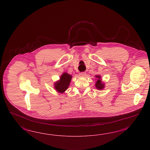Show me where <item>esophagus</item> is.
I'll return each instance as SVG.
<instances>
[{
    "mask_svg": "<svg viewBox=\"0 0 150 150\" xmlns=\"http://www.w3.org/2000/svg\"><path fill=\"white\" fill-rule=\"evenodd\" d=\"M80 75L81 76H84L86 75V73L85 72H81V73H80Z\"/></svg>",
    "mask_w": 150,
    "mask_h": 150,
    "instance_id": "1",
    "label": "esophagus"
}]
</instances>
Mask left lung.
<instances>
[{
  "mask_svg": "<svg viewBox=\"0 0 150 150\" xmlns=\"http://www.w3.org/2000/svg\"><path fill=\"white\" fill-rule=\"evenodd\" d=\"M96 77H97L98 79V80L97 81V82L96 83V87L97 89L98 90H102L104 88V84L103 83H102L101 80H100V76L99 75H96Z\"/></svg>",
  "mask_w": 150,
  "mask_h": 150,
  "instance_id": "left-lung-1",
  "label": "left lung"
}]
</instances>
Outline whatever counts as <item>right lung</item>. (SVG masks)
Here are the masks:
<instances>
[{
	"instance_id": "add662e5",
	"label": "right lung",
	"mask_w": 150,
	"mask_h": 150,
	"mask_svg": "<svg viewBox=\"0 0 150 150\" xmlns=\"http://www.w3.org/2000/svg\"><path fill=\"white\" fill-rule=\"evenodd\" d=\"M71 77V75H69L68 73H64L61 76L59 81L55 83V90L60 93H63L68 89Z\"/></svg>"
}]
</instances>
